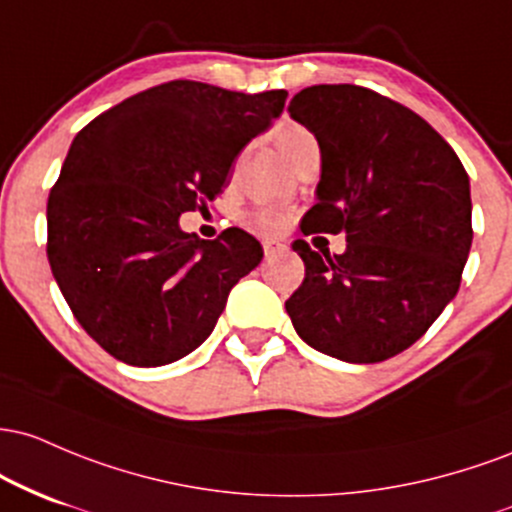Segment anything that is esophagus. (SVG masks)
<instances>
[{
    "mask_svg": "<svg viewBox=\"0 0 512 512\" xmlns=\"http://www.w3.org/2000/svg\"><path fill=\"white\" fill-rule=\"evenodd\" d=\"M285 249H287V246L280 244V241H275V239H266V241H263V254H266V258H273V256L283 254Z\"/></svg>",
    "mask_w": 512,
    "mask_h": 512,
    "instance_id": "1",
    "label": "esophagus"
}]
</instances>
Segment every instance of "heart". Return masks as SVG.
<instances>
[{
	"label": "heart",
	"mask_w": 512,
	"mask_h": 512,
	"mask_svg": "<svg viewBox=\"0 0 512 512\" xmlns=\"http://www.w3.org/2000/svg\"><path fill=\"white\" fill-rule=\"evenodd\" d=\"M275 142H278L280 152L285 154V159L290 164L297 162V157H300L304 149L317 145L312 132L302 128V125L290 123V120H287V123H280L278 128H275ZM290 220H292L290 210L263 208L249 217V225L258 229L261 234H280L287 225H290Z\"/></svg>",
	"instance_id": "heart-1"
}]
</instances>
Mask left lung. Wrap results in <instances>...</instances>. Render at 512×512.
Wrapping results in <instances>:
<instances>
[{
	"label": "left lung",
	"mask_w": 512,
	"mask_h": 512,
	"mask_svg": "<svg viewBox=\"0 0 512 512\" xmlns=\"http://www.w3.org/2000/svg\"><path fill=\"white\" fill-rule=\"evenodd\" d=\"M287 111L321 149L302 234H346L348 244L333 256L292 244L304 280L285 309L319 353L382 363L455 300L474 237L469 176L426 120L363 86H307Z\"/></svg>",
	"instance_id": "obj_1"
}]
</instances>
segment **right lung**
<instances>
[{"label":"right lung","instance_id":"add662e5","mask_svg":"<svg viewBox=\"0 0 512 512\" xmlns=\"http://www.w3.org/2000/svg\"><path fill=\"white\" fill-rule=\"evenodd\" d=\"M287 91L241 94L176 79L130 96L74 137L48 198V261L82 329L116 360L159 367L193 353L261 244L229 227H179L212 200Z\"/></svg>","mask_w":512,"mask_h":512}]
</instances>
